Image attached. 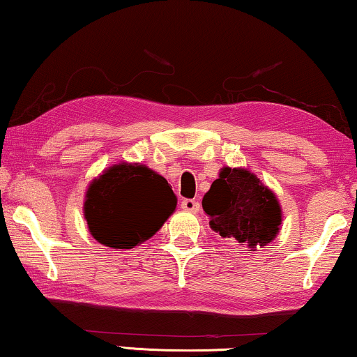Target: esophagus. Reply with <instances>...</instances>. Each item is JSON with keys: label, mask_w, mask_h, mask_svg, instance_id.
Listing matches in <instances>:
<instances>
[{"label": "esophagus", "mask_w": 357, "mask_h": 357, "mask_svg": "<svg viewBox=\"0 0 357 357\" xmlns=\"http://www.w3.org/2000/svg\"><path fill=\"white\" fill-rule=\"evenodd\" d=\"M182 209L188 211V213H198L199 203L196 199H183L182 201Z\"/></svg>", "instance_id": "esophagus-1"}]
</instances>
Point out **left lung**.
Listing matches in <instances>:
<instances>
[{"mask_svg": "<svg viewBox=\"0 0 357 357\" xmlns=\"http://www.w3.org/2000/svg\"><path fill=\"white\" fill-rule=\"evenodd\" d=\"M211 229L255 251L275 238L282 224L277 196L248 169L224 167L203 198Z\"/></svg>", "mask_w": 357, "mask_h": 357, "instance_id": "left-lung-1", "label": "left lung"}]
</instances>
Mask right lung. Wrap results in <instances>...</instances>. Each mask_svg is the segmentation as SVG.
<instances>
[{
    "mask_svg": "<svg viewBox=\"0 0 357 357\" xmlns=\"http://www.w3.org/2000/svg\"><path fill=\"white\" fill-rule=\"evenodd\" d=\"M167 180L142 164L106 169L86 190L84 214L93 238L114 250H130L156 234L175 211Z\"/></svg>",
    "mask_w": 357,
    "mask_h": 357,
    "instance_id": "right-lung-1",
    "label": "right lung"
}]
</instances>
